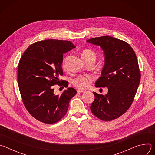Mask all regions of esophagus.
<instances>
[{
	"mask_svg": "<svg viewBox=\"0 0 155 155\" xmlns=\"http://www.w3.org/2000/svg\"><path fill=\"white\" fill-rule=\"evenodd\" d=\"M85 91H86V90H77L78 93H84Z\"/></svg>",
	"mask_w": 155,
	"mask_h": 155,
	"instance_id": "obj_1",
	"label": "esophagus"
}]
</instances>
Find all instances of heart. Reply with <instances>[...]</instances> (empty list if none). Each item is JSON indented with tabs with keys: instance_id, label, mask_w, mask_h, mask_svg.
Segmentation results:
<instances>
[{
	"instance_id": "heart-1",
	"label": "heart",
	"mask_w": 155,
	"mask_h": 155,
	"mask_svg": "<svg viewBox=\"0 0 155 155\" xmlns=\"http://www.w3.org/2000/svg\"><path fill=\"white\" fill-rule=\"evenodd\" d=\"M81 56L83 59H92L94 61L96 59V55L94 52L90 50H84L81 54ZM68 58H65L63 60L62 65L65 68L66 66V62H67ZM92 81V78L89 75H81L78 76L77 78L73 80V84L77 87L80 88V89H84V88L87 87L91 84Z\"/></svg>"
}]
</instances>
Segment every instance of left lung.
<instances>
[{"label":"left lung","mask_w":155,"mask_h":155,"mask_svg":"<svg viewBox=\"0 0 155 155\" xmlns=\"http://www.w3.org/2000/svg\"><path fill=\"white\" fill-rule=\"evenodd\" d=\"M86 41L104 51L105 64L95 86L108 88L104 96L93 92L91 111L102 121H112L124 114L134 101L140 80L137 59L132 47L121 40L102 36Z\"/></svg>","instance_id":"8db88e82"}]
</instances>
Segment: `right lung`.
<instances>
[{
  "label": "right lung",
  "mask_w": 155,
  "mask_h": 155,
  "mask_svg": "<svg viewBox=\"0 0 155 155\" xmlns=\"http://www.w3.org/2000/svg\"><path fill=\"white\" fill-rule=\"evenodd\" d=\"M75 47L70 41L48 39L34 43L21 56L18 68V83L24 105L37 120L53 124L68 112L71 99L77 94L69 87L61 95L54 93L53 86L63 85V54Z\"/></svg>",
  "instance_id": "add662e5"
}]
</instances>
